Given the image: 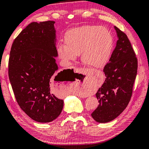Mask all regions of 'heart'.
<instances>
[{
  "mask_svg": "<svg viewBox=\"0 0 149 149\" xmlns=\"http://www.w3.org/2000/svg\"><path fill=\"white\" fill-rule=\"evenodd\" d=\"M65 43L57 46V55L64 63H69L81 55L86 65L102 68L109 60L113 47L110 32L102 26L85 25L72 29L65 33Z\"/></svg>",
  "mask_w": 149,
  "mask_h": 149,
  "instance_id": "1",
  "label": "heart"
}]
</instances>
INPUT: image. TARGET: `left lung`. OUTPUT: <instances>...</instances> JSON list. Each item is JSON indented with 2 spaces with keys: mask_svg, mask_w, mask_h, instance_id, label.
Listing matches in <instances>:
<instances>
[{
  "mask_svg": "<svg viewBox=\"0 0 149 149\" xmlns=\"http://www.w3.org/2000/svg\"><path fill=\"white\" fill-rule=\"evenodd\" d=\"M114 29L116 45L104 68L105 81L96 94L100 104L91 114L99 123L113 120L126 108L137 74L138 61L129 39L118 28Z\"/></svg>",
  "mask_w": 149,
  "mask_h": 149,
  "instance_id": "obj_1",
  "label": "left lung"
}]
</instances>
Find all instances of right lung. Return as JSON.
I'll return each mask as SVG.
<instances>
[{"instance_id":"right-lung-1","label":"right lung","mask_w":149,"mask_h":149,"mask_svg":"<svg viewBox=\"0 0 149 149\" xmlns=\"http://www.w3.org/2000/svg\"><path fill=\"white\" fill-rule=\"evenodd\" d=\"M54 24L48 21L28 25L13 41L8 60V77L18 104L33 120L43 123L56 119L63 107V100L52 92L54 81L65 79L63 71L55 75Z\"/></svg>"}]
</instances>
